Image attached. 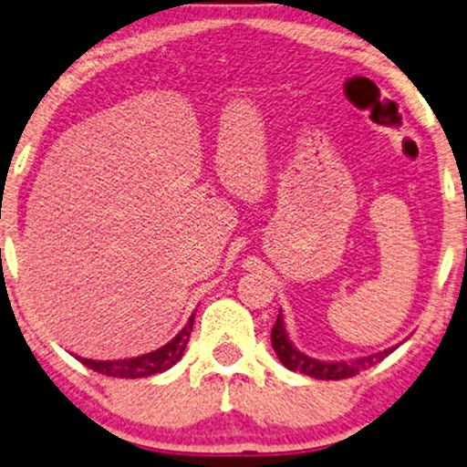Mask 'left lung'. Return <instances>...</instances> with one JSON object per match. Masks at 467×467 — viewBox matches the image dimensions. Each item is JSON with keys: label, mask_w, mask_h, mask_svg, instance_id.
<instances>
[{"label": "left lung", "mask_w": 467, "mask_h": 467, "mask_svg": "<svg viewBox=\"0 0 467 467\" xmlns=\"http://www.w3.org/2000/svg\"><path fill=\"white\" fill-rule=\"evenodd\" d=\"M271 345H274L275 356L280 358V362L286 366L288 370H299V373L315 377V379H347V377L358 375L359 370L370 368L377 362H381L383 358L390 356L392 349L373 353V356L351 359V362H321V359L304 356L302 351H297L293 347V342L288 340L285 321H282V315H277L274 327H271Z\"/></svg>", "instance_id": "1"}]
</instances>
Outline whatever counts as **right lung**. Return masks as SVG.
I'll return each instance as SVG.
<instances>
[{
  "label": "right lung",
  "mask_w": 467,
  "mask_h": 467,
  "mask_svg": "<svg viewBox=\"0 0 467 467\" xmlns=\"http://www.w3.org/2000/svg\"><path fill=\"white\" fill-rule=\"evenodd\" d=\"M193 317H190L187 326L181 329L179 334L174 336L168 345H163L161 349L146 353V356L140 358H129V359H88L79 358L81 364L88 366V368L97 370V373L108 375V377H120V379H140V377H150L157 373H163V370L172 368V366L182 358V351H185L187 342H190V334L193 327Z\"/></svg>",
  "instance_id": "right-lung-1"
}]
</instances>
